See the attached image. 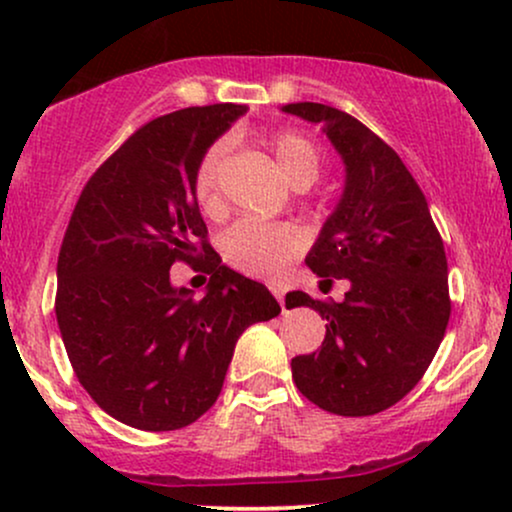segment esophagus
<instances>
[{"label":"esophagus","instance_id":"1","mask_svg":"<svg viewBox=\"0 0 512 512\" xmlns=\"http://www.w3.org/2000/svg\"><path fill=\"white\" fill-rule=\"evenodd\" d=\"M269 291L274 293V298L279 301L281 308H284V298H286V289L281 284H269Z\"/></svg>","mask_w":512,"mask_h":512}]
</instances>
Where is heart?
I'll return each instance as SVG.
<instances>
[{
	"label": "heart",
	"mask_w": 512,
	"mask_h": 512,
	"mask_svg": "<svg viewBox=\"0 0 512 512\" xmlns=\"http://www.w3.org/2000/svg\"><path fill=\"white\" fill-rule=\"evenodd\" d=\"M272 154L276 166L286 175L293 187L313 185L320 175L322 161L320 151L313 142L296 132H281L272 139ZM223 163V146H211L202 156L195 170V192L197 204L204 211H216L221 204L219 195V173ZM223 260L240 272L252 276H274L286 267V262L301 255L305 248V236L298 228L284 223H262L243 219L223 231L219 240Z\"/></svg>",
	"instance_id": "b5f03b06"
}]
</instances>
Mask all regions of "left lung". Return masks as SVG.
Listing matches in <instances>:
<instances>
[{
    "mask_svg": "<svg viewBox=\"0 0 512 512\" xmlns=\"http://www.w3.org/2000/svg\"><path fill=\"white\" fill-rule=\"evenodd\" d=\"M281 110L320 125L344 163L342 197L305 262L322 281L346 279L349 291L342 303L286 296V308L308 305L327 320L320 351L291 361L293 383L332 414H378L419 383L445 337L443 240L421 187L378 134L322 103Z\"/></svg>",
    "mask_w": 512,
    "mask_h": 512,
    "instance_id": "8db88e82",
    "label": "left lung"
}]
</instances>
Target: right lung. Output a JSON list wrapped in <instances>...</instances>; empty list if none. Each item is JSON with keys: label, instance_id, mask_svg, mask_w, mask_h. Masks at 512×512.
<instances>
[{"label": "right lung", "instance_id": "add662e5", "mask_svg": "<svg viewBox=\"0 0 512 512\" xmlns=\"http://www.w3.org/2000/svg\"><path fill=\"white\" fill-rule=\"evenodd\" d=\"M245 105L156 117L86 182L57 260V325L103 411L142 431L190 426L219 397L238 337L281 313L267 286L221 264L192 192L209 146ZM210 255L202 299L173 287V261Z\"/></svg>", "mask_w": 512, "mask_h": 512}]
</instances>
